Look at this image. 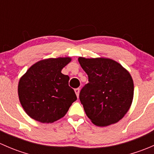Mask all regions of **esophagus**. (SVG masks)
Returning a JSON list of instances; mask_svg holds the SVG:
<instances>
[{"instance_id":"1","label":"esophagus","mask_w":154,"mask_h":154,"mask_svg":"<svg viewBox=\"0 0 154 154\" xmlns=\"http://www.w3.org/2000/svg\"><path fill=\"white\" fill-rule=\"evenodd\" d=\"M74 91H75L76 94H77V97H79V93H80V88H75V89H74Z\"/></svg>"}]
</instances>
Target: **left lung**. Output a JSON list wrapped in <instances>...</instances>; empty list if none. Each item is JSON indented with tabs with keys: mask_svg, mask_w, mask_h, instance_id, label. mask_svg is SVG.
<instances>
[{
	"mask_svg": "<svg viewBox=\"0 0 154 154\" xmlns=\"http://www.w3.org/2000/svg\"><path fill=\"white\" fill-rule=\"evenodd\" d=\"M78 61L88 77L79 95L86 116L100 127L118 122L133 101L134 87L130 73L110 59L79 57Z\"/></svg>",
	"mask_w": 154,
	"mask_h": 154,
	"instance_id": "8db88e82",
	"label": "left lung"
}]
</instances>
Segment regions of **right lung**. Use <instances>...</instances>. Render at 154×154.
I'll return each instance as SVG.
<instances>
[{
  "mask_svg": "<svg viewBox=\"0 0 154 154\" xmlns=\"http://www.w3.org/2000/svg\"><path fill=\"white\" fill-rule=\"evenodd\" d=\"M71 59H48L27 70L18 83L21 106L30 118L42 123H52L63 118L77 100L68 86L69 77L61 71Z\"/></svg>",
  "mask_w": 154,
  "mask_h": 154,
  "instance_id": "1",
  "label": "right lung"
}]
</instances>
